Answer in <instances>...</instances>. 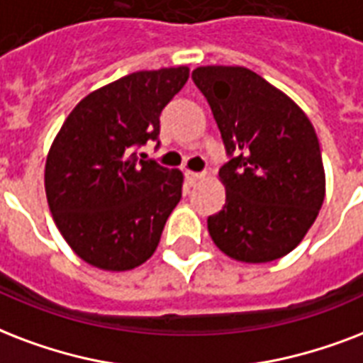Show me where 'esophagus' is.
<instances>
[{"label":"esophagus","instance_id":"obj_1","mask_svg":"<svg viewBox=\"0 0 363 363\" xmlns=\"http://www.w3.org/2000/svg\"><path fill=\"white\" fill-rule=\"evenodd\" d=\"M204 178V174L201 172H191V170H185V179H187V184L195 185L196 182H201Z\"/></svg>","mask_w":363,"mask_h":363}]
</instances>
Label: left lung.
Instances as JSON below:
<instances>
[{
    "mask_svg": "<svg viewBox=\"0 0 363 363\" xmlns=\"http://www.w3.org/2000/svg\"><path fill=\"white\" fill-rule=\"evenodd\" d=\"M191 77L212 109L229 157L220 168L225 204L208 218L210 237L244 263L289 254L325 195L314 126L296 102L248 67L202 66Z\"/></svg>",
    "mask_w": 363,
    "mask_h": 363,
    "instance_id": "obj_1",
    "label": "left lung"
}]
</instances>
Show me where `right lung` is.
<instances>
[{
  "instance_id": "1",
  "label": "right lung",
  "mask_w": 363,
  "mask_h": 363,
  "mask_svg": "<svg viewBox=\"0 0 363 363\" xmlns=\"http://www.w3.org/2000/svg\"><path fill=\"white\" fill-rule=\"evenodd\" d=\"M189 67L136 72L85 96L50 145L45 191L55 223L86 263L130 271L153 255L184 176L138 150L157 142L161 111Z\"/></svg>"
}]
</instances>
